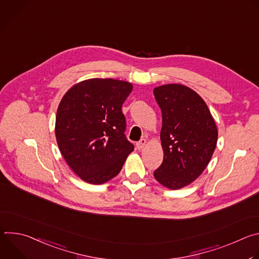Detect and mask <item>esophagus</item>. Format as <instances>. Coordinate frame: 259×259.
Returning <instances> with one entry per match:
<instances>
[{
	"mask_svg": "<svg viewBox=\"0 0 259 259\" xmlns=\"http://www.w3.org/2000/svg\"><path fill=\"white\" fill-rule=\"evenodd\" d=\"M145 143H146V139H145V138H142V139H140L138 142H136V147H137L138 150H141V149H143V147H144Z\"/></svg>",
	"mask_w": 259,
	"mask_h": 259,
	"instance_id": "1",
	"label": "esophagus"
}]
</instances>
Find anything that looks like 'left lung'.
Here are the masks:
<instances>
[{
    "label": "left lung",
    "mask_w": 259,
    "mask_h": 259,
    "mask_svg": "<svg viewBox=\"0 0 259 259\" xmlns=\"http://www.w3.org/2000/svg\"><path fill=\"white\" fill-rule=\"evenodd\" d=\"M162 112L161 141L164 159L155 178L164 187L178 190L205 170L217 143V128L210 110L191 88L169 84L154 89Z\"/></svg>",
    "instance_id": "obj_1"
}]
</instances>
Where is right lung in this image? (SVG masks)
I'll use <instances>...</instances> for the list:
<instances>
[{
	"instance_id": "add662e5",
	"label": "right lung",
	"mask_w": 259,
	"mask_h": 259,
	"mask_svg": "<svg viewBox=\"0 0 259 259\" xmlns=\"http://www.w3.org/2000/svg\"><path fill=\"white\" fill-rule=\"evenodd\" d=\"M133 86L90 79L71 87L56 114L55 135L64 160L78 176L101 184L121 171L134 145L125 135L122 105Z\"/></svg>"
}]
</instances>
